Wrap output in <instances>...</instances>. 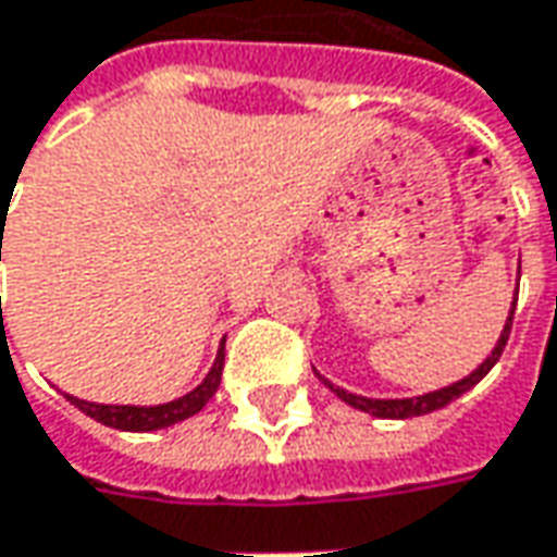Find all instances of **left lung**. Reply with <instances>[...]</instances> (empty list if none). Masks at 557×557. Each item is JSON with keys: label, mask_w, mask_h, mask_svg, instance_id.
Masks as SVG:
<instances>
[{"label": "left lung", "mask_w": 557, "mask_h": 557, "mask_svg": "<svg viewBox=\"0 0 557 557\" xmlns=\"http://www.w3.org/2000/svg\"><path fill=\"white\" fill-rule=\"evenodd\" d=\"M521 280V277H518ZM515 305H518V283H515V298H511V308H508V317H506V326H503V333L496 338V345H493V351L484 357V363L478 367V370H471L469 375H462L459 382H453V385H444V388H434V392H425V394H416V397H363V394H355V392H345V388H338L333 385L330 379H323L326 385H330V392H336L348 407H355V410H363L375 416V419H410V416H425V412L432 410H441V407H447L450 400L456 397H462V394L474 388L484 375L496 367V360L503 357V348H506L508 342V333H511V317H515Z\"/></svg>", "instance_id": "left-lung-1"}]
</instances>
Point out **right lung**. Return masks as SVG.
I'll use <instances>...</instances> for the list:
<instances>
[{
  "label": "right lung",
  "instance_id": "1",
  "mask_svg": "<svg viewBox=\"0 0 557 557\" xmlns=\"http://www.w3.org/2000/svg\"><path fill=\"white\" fill-rule=\"evenodd\" d=\"M221 370H224V338H221L219 355H215V363L212 370L206 373L200 385L194 392L182 394L169 404H153V407H135V404H91V400H79L67 394V400L73 407L91 416L95 422H104L110 429H120V432H160V429H169L182 419H190L206 407V400L212 394L219 392L221 385Z\"/></svg>",
  "mask_w": 557,
  "mask_h": 557
}]
</instances>
